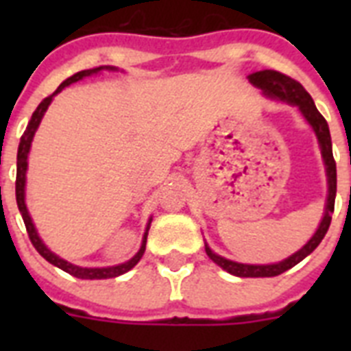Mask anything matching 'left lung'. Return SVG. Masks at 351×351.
Wrapping results in <instances>:
<instances>
[{
    "label": "left lung",
    "instance_id": "8db88e82",
    "mask_svg": "<svg viewBox=\"0 0 351 351\" xmlns=\"http://www.w3.org/2000/svg\"><path fill=\"white\" fill-rule=\"evenodd\" d=\"M251 84L258 87V89L273 100L286 101L291 106L299 107V111L302 112V117L310 123L311 129L315 131V136L321 145V154L326 165V176H328V200H326V211L322 217L321 224L317 228L315 234L308 240V244L302 245L297 253H293L288 258H284L282 262L277 264H240V262L228 261L224 256L217 255L215 251H211L208 244H206V253L215 264H219L222 269L234 275V277H277L280 273L288 271L289 267H293L295 264H299L300 261H304L306 256L310 255L311 251L315 250L317 245L321 244V240L324 239L330 222H332V213L335 208V193H337V167H335V160H333L332 151V136H330V129H328V121L324 120L321 112L317 111L315 104L311 100V96L308 95V90L297 82V80L289 78L286 74L278 73V71H258L247 76Z\"/></svg>",
    "mask_w": 351,
    "mask_h": 351
}]
</instances>
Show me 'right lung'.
Returning a JSON list of instances; mask_svg holds the SVG:
<instances>
[{
	"label": "right lung",
	"instance_id": "right-lung-1",
	"mask_svg": "<svg viewBox=\"0 0 351 351\" xmlns=\"http://www.w3.org/2000/svg\"><path fill=\"white\" fill-rule=\"evenodd\" d=\"M117 71V67H109V65H104V67H96V69H87V71H80V73L73 74L71 78H67L65 82H63L60 87H58L54 93H52L51 96H47L45 100L41 101L40 106H38V109H36L34 112H32V118H30L29 125H27V129H25L23 136H21V140H19V147H18V165H16V202H18V209L19 213H21V217H23V222H25V228H27V233H29V239L30 242H32V245L36 247V251L40 253L43 258H45L47 262H51V264H54L56 267H60V269H63V271H67L69 275H73V277L76 278H89V280H93V278H112V277H118V275H123V273H127L129 269H132V267L136 266L138 261L142 258L143 251H145V242H147V231H149V224H151V220H149L147 224V230H145V233H143V239H142V245H140V250H138V253L134 256H132L131 261L123 262V264H118V266H109V267H80V266H74V264H71V262L63 261V258H60V256L56 255V253H52L49 247H47L45 244H43V240L40 239V234H38V231H36L34 224H32V219H30L29 211H27V204H25V180H27V165H29V151H30V143H32V138H34L36 134V129L40 127V121L41 118H43V114H45L47 107L51 106L52 98L58 95V93H62L67 85L71 84H76V82H80L82 78H85V76H90V74H98L100 71Z\"/></svg>",
	"mask_w": 351,
	"mask_h": 351
}]
</instances>
